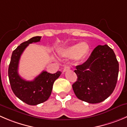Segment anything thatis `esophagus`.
Returning a JSON list of instances; mask_svg holds the SVG:
<instances>
[{
	"instance_id": "34e87169",
	"label": "esophagus",
	"mask_w": 127,
	"mask_h": 127,
	"mask_svg": "<svg viewBox=\"0 0 127 127\" xmlns=\"http://www.w3.org/2000/svg\"><path fill=\"white\" fill-rule=\"evenodd\" d=\"M70 69H71V67H70V66H65L64 68L63 69V72H66V71H67V70H69Z\"/></svg>"
}]
</instances>
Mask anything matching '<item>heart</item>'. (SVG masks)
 Returning <instances> with one entry per match:
<instances>
[{
    "instance_id": "obj_1",
    "label": "heart",
    "mask_w": 127,
    "mask_h": 127,
    "mask_svg": "<svg viewBox=\"0 0 127 127\" xmlns=\"http://www.w3.org/2000/svg\"><path fill=\"white\" fill-rule=\"evenodd\" d=\"M88 52V45L82 43L66 48L60 52V55L65 58L74 57L76 60H80L84 58Z\"/></svg>"
}]
</instances>
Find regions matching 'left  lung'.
<instances>
[{
    "label": "left lung",
    "instance_id": "1",
    "mask_svg": "<svg viewBox=\"0 0 127 127\" xmlns=\"http://www.w3.org/2000/svg\"><path fill=\"white\" fill-rule=\"evenodd\" d=\"M76 68L77 80L72 89L80 100L90 104L100 103L115 89L119 65L115 53L108 45L97 46L88 60Z\"/></svg>",
    "mask_w": 127,
    "mask_h": 127
}]
</instances>
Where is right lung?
<instances>
[{"label": "right lung", "mask_w": 127, "mask_h": 127, "mask_svg": "<svg viewBox=\"0 0 127 127\" xmlns=\"http://www.w3.org/2000/svg\"><path fill=\"white\" fill-rule=\"evenodd\" d=\"M41 38L34 36L21 43L12 53L8 70L10 84L14 94L23 102L30 105H38L48 99L54 82L61 74L60 71L51 74L43 71L31 81L23 79L18 74V64L22 53L29 44L38 42Z\"/></svg>", "instance_id": "right-lung-1"}]
</instances>
